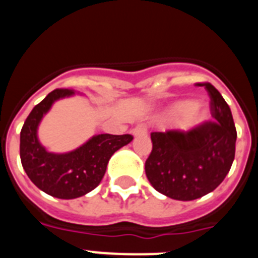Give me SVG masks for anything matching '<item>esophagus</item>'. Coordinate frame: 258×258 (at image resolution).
<instances>
[{"instance_id": "1", "label": "esophagus", "mask_w": 258, "mask_h": 258, "mask_svg": "<svg viewBox=\"0 0 258 258\" xmlns=\"http://www.w3.org/2000/svg\"><path fill=\"white\" fill-rule=\"evenodd\" d=\"M133 136L134 137H138V136H143V134L147 133V127H146L145 124H140V125H137L136 127L133 129Z\"/></svg>"}]
</instances>
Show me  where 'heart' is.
<instances>
[{
	"instance_id": "heart-1",
	"label": "heart",
	"mask_w": 258,
	"mask_h": 258,
	"mask_svg": "<svg viewBox=\"0 0 258 258\" xmlns=\"http://www.w3.org/2000/svg\"><path fill=\"white\" fill-rule=\"evenodd\" d=\"M168 117H179V126L183 131H192L206 121L208 112L204 107L198 104L195 101L186 99L173 103L168 108Z\"/></svg>"
}]
</instances>
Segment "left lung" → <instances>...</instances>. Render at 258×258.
<instances>
[{
    "label": "left lung",
    "mask_w": 258,
    "mask_h": 258,
    "mask_svg": "<svg viewBox=\"0 0 258 258\" xmlns=\"http://www.w3.org/2000/svg\"><path fill=\"white\" fill-rule=\"evenodd\" d=\"M198 86H204L211 97L214 121L188 132L151 133L152 151L145 164L152 187L182 202L212 192L225 179L235 157L236 129L229 104L212 84Z\"/></svg>",
    "instance_id": "1"
}]
</instances>
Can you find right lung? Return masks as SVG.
I'll return each mask as SVG.
<instances>
[{
    "mask_svg": "<svg viewBox=\"0 0 258 258\" xmlns=\"http://www.w3.org/2000/svg\"><path fill=\"white\" fill-rule=\"evenodd\" d=\"M72 95V89L52 90L32 109L20 132L23 169L40 190L58 199H76L94 190L103 178L111 156L133 141L131 134H97L74 151H47L38 141V125L54 102Z\"/></svg>",
    "mask_w": 258,
    "mask_h": 258,
    "instance_id": "1",
    "label": "right lung"
}]
</instances>
